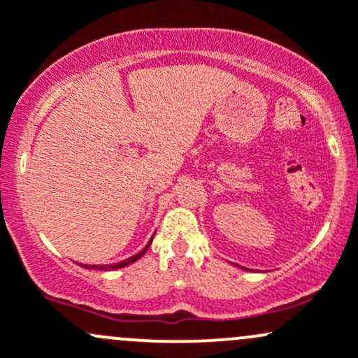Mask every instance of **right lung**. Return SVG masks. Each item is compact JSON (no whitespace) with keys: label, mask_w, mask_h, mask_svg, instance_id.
Returning <instances> with one entry per match:
<instances>
[{"label":"right lung","mask_w":358,"mask_h":358,"mask_svg":"<svg viewBox=\"0 0 358 358\" xmlns=\"http://www.w3.org/2000/svg\"><path fill=\"white\" fill-rule=\"evenodd\" d=\"M150 244H152V239L149 241V244H147V246L143 248V251H140L138 255L131 256V258H128V259H122V262H119V263H114V265H90V266H86V268H99V270H115V268H122V266L129 265V263H133V262H136V259H138V258H142V256L145 255L147 249H149Z\"/></svg>","instance_id":"1"}]
</instances>
